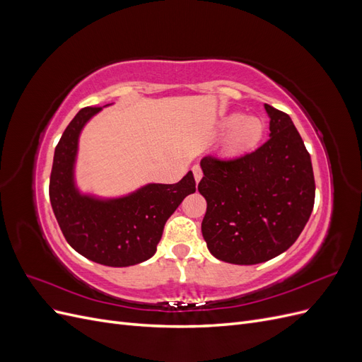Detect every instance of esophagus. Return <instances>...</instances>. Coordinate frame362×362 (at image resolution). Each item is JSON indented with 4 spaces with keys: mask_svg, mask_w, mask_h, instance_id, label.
Segmentation results:
<instances>
[{
    "mask_svg": "<svg viewBox=\"0 0 362 362\" xmlns=\"http://www.w3.org/2000/svg\"><path fill=\"white\" fill-rule=\"evenodd\" d=\"M192 170H193V175H194V181L199 182L201 178H202V169L198 166V164H196V166L192 168Z\"/></svg>",
    "mask_w": 362,
    "mask_h": 362,
    "instance_id": "obj_1",
    "label": "esophagus"
}]
</instances>
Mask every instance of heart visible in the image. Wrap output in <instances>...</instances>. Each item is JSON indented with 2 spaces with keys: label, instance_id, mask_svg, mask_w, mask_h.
I'll return each mask as SVG.
<instances>
[{
  "label": "heart",
  "instance_id": "b5f03b06",
  "mask_svg": "<svg viewBox=\"0 0 362 362\" xmlns=\"http://www.w3.org/2000/svg\"><path fill=\"white\" fill-rule=\"evenodd\" d=\"M222 128L229 131L225 140V148L231 154H245L257 148L264 134V124L254 116L245 117L240 113L228 115L222 119Z\"/></svg>",
  "mask_w": 362,
  "mask_h": 362
}]
</instances>
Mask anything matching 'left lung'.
Masks as SVG:
<instances>
[{"instance_id": "left-lung-1", "label": "left lung", "mask_w": 362, "mask_h": 362, "mask_svg": "<svg viewBox=\"0 0 362 362\" xmlns=\"http://www.w3.org/2000/svg\"><path fill=\"white\" fill-rule=\"evenodd\" d=\"M264 108L270 117L264 145L233 160H201L202 235L208 250L231 264H258L286 252L314 206L313 164L299 131L287 113Z\"/></svg>"}]
</instances>
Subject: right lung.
<instances>
[{"mask_svg":"<svg viewBox=\"0 0 362 362\" xmlns=\"http://www.w3.org/2000/svg\"><path fill=\"white\" fill-rule=\"evenodd\" d=\"M101 107H84L71 120L54 152L49 201L66 242L87 259L127 267L156 254L164 225L196 182L189 172L177 184H148L117 199L81 194L74 164L83 127Z\"/></svg>","mask_w":362,"mask_h":362,"instance_id":"1","label":"right lung"}]
</instances>
